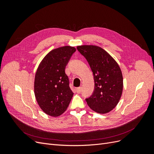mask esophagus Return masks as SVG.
<instances>
[{
    "instance_id": "obj_1",
    "label": "esophagus",
    "mask_w": 154,
    "mask_h": 154,
    "mask_svg": "<svg viewBox=\"0 0 154 154\" xmlns=\"http://www.w3.org/2000/svg\"><path fill=\"white\" fill-rule=\"evenodd\" d=\"M76 92L78 93V94H80V93L82 91V87H78V88H76Z\"/></svg>"
}]
</instances>
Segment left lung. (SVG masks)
Wrapping results in <instances>:
<instances>
[{
  "label": "left lung",
  "mask_w": 154,
  "mask_h": 154,
  "mask_svg": "<svg viewBox=\"0 0 154 154\" xmlns=\"http://www.w3.org/2000/svg\"><path fill=\"white\" fill-rule=\"evenodd\" d=\"M77 49L89 64L94 80V91L86 99L90 108L99 114L114 109L122 95L123 78L118 63L99 46L83 45Z\"/></svg>",
  "instance_id": "8db88e82"
}]
</instances>
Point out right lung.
Returning a JSON list of instances; mask_svg holds the SVG:
<instances>
[{
	"label": "right lung",
	"instance_id": "right-lung-1",
	"mask_svg": "<svg viewBox=\"0 0 154 154\" xmlns=\"http://www.w3.org/2000/svg\"><path fill=\"white\" fill-rule=\"evenodd\" d=\"M76 48L66 45L51 51L36 69L34 92L40 109L58 117L67 109L73 96L65 69Z\"/></svg>",
	"mask_w": 154,
	"mask_h": 154
}]
</instances>
